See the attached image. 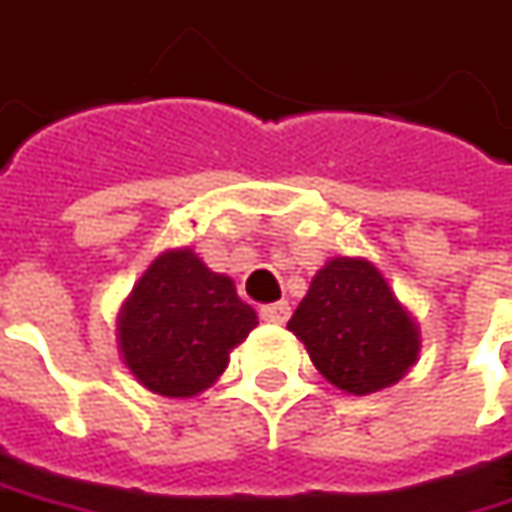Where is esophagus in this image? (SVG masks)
<instances>
[{"label": "esophagus", "instance_id": "esophagus-1", "mask_svg": "<svg viewBox=\"0 0 512 512\" xmlns=\"http://www.w3.org/2000/svg\"><path fill=\"white\" fill-rule=\"evenodd\" d=\"M292 315V306L286 300H278V303H266L260 306V318L266 323H286Z\"/></svg>", "mask_w": 512, "mask_h": 512}]
</instances>
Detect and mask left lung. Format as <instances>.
I'll use <instances>...</instances> for the list:
<instances>
[{"instance_id": "left-lung-1", "label": "left lung", "mask_w": 512, "mask_h": 512, "mask_svg": "<svg viewBox=\"0 0 512 512\" xmlns=\"http://www.w3.org/2000/svg\"><path fill=\"white\" fill-rule=\"evenodd\" d=\"M286 329L323 378L352 395L395 384L418 358V326L384 275L358 257L329 260Z\"/></svg>"}]
</instances>
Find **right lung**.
Masks as SVG:
<instances>
[{
    "label": "right lung",
    "instance_id": "1",
    "mask_svg": "<svg viewBox=\"0 0 512 512\" xmlns=\"http://www.w3.org/2000/svg\"><path fill=\"white\" fill-rule=\"evenodd\" d=\"M257 326L232 278L212 272L191 249L160 255L120 312V346L145 389L191 398L214 384L229 349Z\"/></svg>",
    "mask_w": 512,
    "mask_h": 512
}]
</instances>
